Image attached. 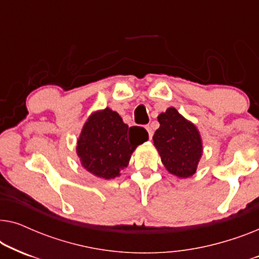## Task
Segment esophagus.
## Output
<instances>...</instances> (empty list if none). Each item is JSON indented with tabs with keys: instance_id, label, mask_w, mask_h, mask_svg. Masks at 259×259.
Here are the masks:
<instances>
[{
	"instance_id": "34e87169",
	"label": "esophagus",
	"mask_w": 259,
	"mask_h": 259,
	"mask_svg": "<svg viewBox=\"0 0 259 259\" xmlns=\"http://www.w3.org/2000/svg\"><path fill=\"white\" fill-rule=\"evenodd\" d=\"M146 130L148 132V137H150V139H152V137H153V128H152V127L148 125V126H146Z\"/></svg>"
}]
</instances>
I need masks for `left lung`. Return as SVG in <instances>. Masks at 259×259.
<instances>
[{"label":"left lung","mask_w":259,"mask_h":259,"mask_svg":"<svg viewBox=\"0 0 259 259\" xmlns=\"http://www.w3.org/2000/svg\"><path fill=\"white\" fill-rule=\"evenodd\" d=\"M158 121L160 126L155 131L153 143L165 168L178 178L192 177L203 155L199 131L175 107L160 113Z\"/></svg>","instance_id":"8db88e82"}]
</instances>
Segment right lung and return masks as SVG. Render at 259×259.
Returning <instances> with one entry per match:
<instances>
[{
    "label": "right lung",
    "mask_w": 259,
    "mask_h": 259,
    "mask_svg": "<svg viewBox=\"0 0 259 259\" xmlns=\"http://www.w3.org/2000/svg\"><path fill=\"white\" fill-rule=\"evenodd\" d=\"M131 129H138L132 135ZM148 139L143 128L128 127L121 116L111 108L93 112L84 122L77 138L76 153L81 165L92 175L113 179L128 166L131 154Z\"/></svg>",
    "instance_id": "add662e5"
}]
</instances>
